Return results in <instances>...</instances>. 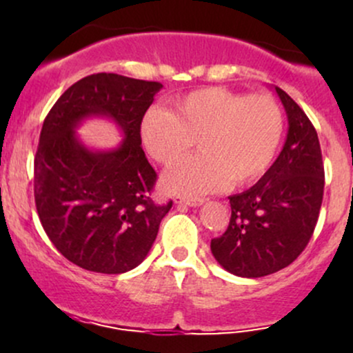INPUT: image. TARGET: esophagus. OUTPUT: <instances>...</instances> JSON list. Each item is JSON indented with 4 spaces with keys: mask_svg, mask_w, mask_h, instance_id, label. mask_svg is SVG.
Wrapping results in <instances>:
<instances>
[{
    "mask_svg": "<svg viewBox=\"0 0 353 353\" xmlns=\"http://www.w3.org/2000/svg\"><path fill=\"white\" fill-rule=\"evenodd\" d=\"M174 202L176 204H182V205H189V208H197V205H202V199H196V197H181L176 196L174 197Z\"/></svg>",
    "mask_w": 353,
    "mask_h": 353,
    "instance_id": "obj_1",
    "label": "esophagus"
}]
</instances>
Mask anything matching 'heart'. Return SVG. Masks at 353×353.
Here are the masks:
<instances>
[{"label":"heart","instance_id":"heart-1","mask_svg":"<svg viewBox=\"0 0 353 353\" xmlns=\"http://www.w3.org/2000/svg\"><path fill=\"white\" fill-rule=\"evenodd\" d=\"M282 108L269 94L201 88L172 101V112L152 106L141 119L145 151L165 168L196 141L199 154L164 176L168 192L199 196L225 185H249L272 165L283 136Z\"/></svg>","mask_w":353,"mask_h":353}]
</instances>
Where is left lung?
Wrapping results in <instances>:
<instances>
[{"label":"left lung","mask_w":353,"mask_h":353,"mask_svg":"<svg viewBox=\"0 0 353 353\" xmlns=\"http://www.w3.org/2000/svg\"><path fill=\"white\" fill-rule=\"evenodd\" d=\"M289 121L281 154L257 184L229 197L230 221L210 250L239 277H264L290 265L309 244L323 197L317 131L295 101L275 88Z\"/></svg>","instance_id":"left-lung-1"}]
</instances>
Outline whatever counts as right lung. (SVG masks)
<instances>
[{
    "label": "right lung",
    "mask_w": 353,
    "mask_h": 353,
    "mask_svg": "<svg viewBox=\"0 0 353 353\" xmlns=\"http://www.w3.org/2000/svg\"><path fill=\"white\" fill-rule=\"evenodd\" d=\"M163 84L114 72L86 76L48 112L34 156V202L44 232L68 261L123 274L144 261L163 217L157 174L141 148L139 125ZM88 117H108L123 132L116 150L92 152L75 134Z\"/></svg>",
    "instance_id": "1"
}]
</instances>
